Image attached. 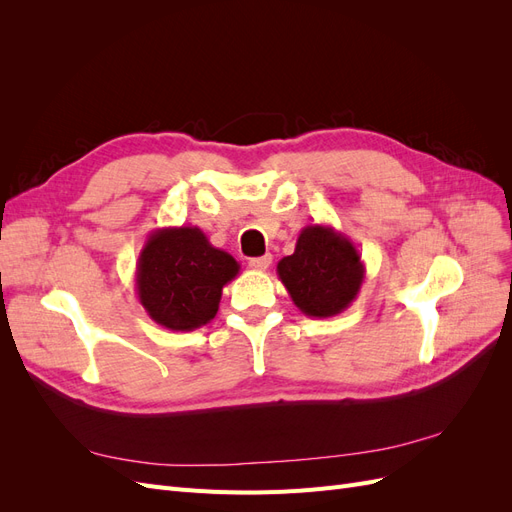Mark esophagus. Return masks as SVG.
Wrapping results in <instances>:
<instances>
[{
    "mask_svg": "<svg viewBox=\"0 0 512 512\" xmlns=\"http://www.w3.org/2000/svg\"><path fill=\"white\" fill-rule=\"evenodd\" d=\"M271 260H273L271 254L250 258V269H254V271H267L271 267Z\"/></svg>",
    "mask_w": 512,
    "mask_h": 512,
    "instance_id": "esophagus-1",
    "label": "esophagus"
}]
</instances>
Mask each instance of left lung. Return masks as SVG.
<instances>
[{
  "instance_id": "left-lung-1",
  "label": "left lung",
  "mask_w": 512,
  "mask_h": 512,
  "mask_svg": "<svg viewBox=\"0 0 512 512\" xmlns=\"http://www.w3.org/2000/svg\"><path fill=\"white\" fill-rule=\"evenodd\" d=\"M277 277L305 316L331 318L356 299L365 265L344 232L327 224H309L299 232L294 254L277 262Z\"/></svg>"
}]
</instances>
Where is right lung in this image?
<instances>
[{
    "label": "right lung",
    "mask_w": 512,
    "mask_h": 512,
    "mask_svg": "<svg viewBox=\"0 0 512 512\" xmlns=\"http://www.w3.org/2000/svg\"><path fill=\"white\" fill-rule=\"evenodd\" d=\"M239 262L213 247L198 226L158 228L136 262V294L151 320L170 331H194L215 318L222 288Z\"/></svg>",
    "instance_id": "right-lung-1"
}]
</instances>
